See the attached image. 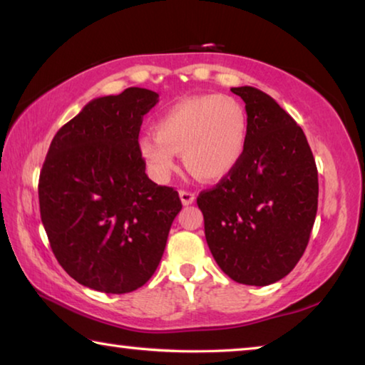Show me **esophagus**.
I'll return each mask as SVG.
<instances>
[{
    "label": "esophagus",
    "mask_w": 365,
    "mask_h": 365,
    "mask_svg": "<svg viewBox=\"0 0 365 365\" xmlns=\"http://www.w3.org/2000/svg\"><path fill=\"white\" fill-rule=\"evenodd\" d=\"M178 195H180V200L185 206L191 205V202H195V200H196V195L191 193V191H187V190H180V193Z\"/></svg>",
    "instance_id": "34e87169"
}]
</instances>
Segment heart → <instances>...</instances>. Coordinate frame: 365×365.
<instances>
[{
  "mask_svg": "<svg viewBox=\"0 0 365 365\" xmlns=\"http://www.w3.org/2000/svg\"><path fill=\"white\" fill-rule=\"evenodd\" d=\"M143 135L138 150L159 178L175 170V154L200 180L215 182L237 168L248 145V117L228 95L191 96L175 103Z\"/></svg>",
  "mask_w": 365,
  "mask_h": 365,
  "instance_id": "obj_1",
  "label": "heart"
}]
</instances>
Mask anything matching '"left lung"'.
<instances>
[{"label":"left lung","instance_id":"obj_1","mask_svg":"<svg viewBox=\"0 0 365 365\" xmlns=\"http://www.w3.org/2000/svg\"><path fill=\"white\" fill-rule=\"evenodd\" d=\"M246 104L243 159L197 207L215 262L232 280L265 287L298 264L317 214L319 180L302 128L255 86L232 88Z\"/></svg>","mask_w":365,"mask_h":365}]
</instances>
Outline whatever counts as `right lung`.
I'll return each instance as SVG.
<instances>
[{"label": "right lung", "mask_w": 365, "mask_h": 365, "mask_svg": "<svg viewBox=\"0 0 365 365\" xmlns=\"http://www.w3.org/2000/svg\"><path fill=\"white\" fill-rule=\"evenodd\" d=\"M156 91L91 100L58 130L38 182L41 222L58 262L80 285L130 293L151 279L182 201L145 174L138 150Z\"/></svg>", "instance_id": "add662e5"}]
</instances>
